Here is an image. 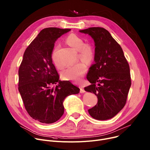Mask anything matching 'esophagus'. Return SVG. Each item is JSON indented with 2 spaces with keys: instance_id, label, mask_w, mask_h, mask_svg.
I'll list each match as a JSON object with an SVG mask.
<instances>
[{
  "instance_id": "1",
  "label": "esophagus",
  "mask_w": 150,
  "mask_h": 150,
  "mask_svg": "<svg viewBox=\"0 0 150 150\" xmlns=\"http://www.w3.org/2000/svg\"><path fill=\"white\" fill-rule=\"evenodd\" d=\"M79 88H80V93H84V92H85V91H84L83 86H79Z\"/></svg>"
}]
</instances>
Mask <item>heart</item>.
Segmentation results:
<instances>
[{"mask_svg":"<svg viewBox=\"0 0 150 150\" xmlns=\"http://www.w3.org/2000/svg\"><path fill=\"white\" fill-rule=\"evenodd\" d=\"M66 43L76 51H78V57L82 60L90 63L94 58V49L93 46L89 43H84L83 39L79 35L72 33L69 34L65 40ZM56 46L54 50L52 58L54 61V55L58 49ZM55 65L58 69H62V67L57 64ZM87 71V66L84 62H80L74 65L67 67L62 72V78L67 81L78 82L81 80L82 78Z\"/></svg>","mask_w":150,"mask_h":150,"instance_id":"heart-1","label":"heart"}]
</instances>
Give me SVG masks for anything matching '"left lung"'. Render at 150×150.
Returning <instances> with one entry per match:
<instances>
[{
  "label": "left lung",
  "mask_w": 150,
  "mask_h": 150,
  "mask_svg": "<svg viewBox=\"0 0 150 150\" xmlns=\"http://www.w3.org/2000/svg\"><path fill=\"white\" fill-rule=\"evenodd\" d=\"M79 32L91 35L95 43V63L90 67L87 75L91 85L84 90L95 94L98 101L88 112L98 120L111 119L127 102L132 84L128 63L121 46L105 29L92 27Z\"/></svg>",
  "instance_id": "obj_1"
}]
</instances>
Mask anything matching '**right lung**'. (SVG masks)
<instances>
[{"instance_id": "right-lung-1", "label": "right lung", "mask_w": 150, "mask_h": 150, "mask_svg": "<svg viewBox=\"0 0 150 150\" xmlns=\"http://www.w3.org/2000/svg\"><path fill=\"white\" fill-rule=\"evenodd\" d=\"M71 29L46 28L27 47L18 69V91L29 116L44 124L57 121L64 113L63 103L79 92L71 82L60 81L52 63L55 42ZM57 82L55 88L51 86Z\"/></svg>"}]
</instances>
